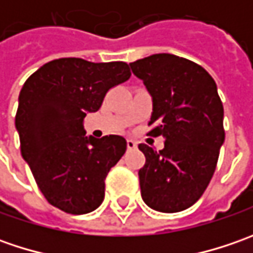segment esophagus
<instances>
[{"instance_id": "esophagus-1", "label": "esophagus", "mask_w": 253, "mask_h": 253, "mask_svg": "<svg viewBox=\"0 0 253 253\" xmlns=\"http://www.w3.org/2000/svg\"><path fill=\"white\" fill-rule=\"evenodd\" d=\"M136 146H138V145H136V142H133L132 139H128V141H126V148H128L129 151H132V149H136Z\"/></svg>"}]
</instances>
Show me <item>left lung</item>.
Here are the masks:
<instances>
[{"label": "left lung", "mask_w": 253, "mask_h": 253, "mask_svg": "<svg viewBox=\"0 0 253 253\" xmlns=\"http://www.w3.org/2000/svg\"><path fill=\"white\" fill-rule=\"evenodd\" d=\"M152 97V136L165 148L141 143L142 200L161 212H179L203 196L225 139L224 107L217 84L201 66L176 54L158 53L129 63Z\"/></svg>", "instance_id": "obj_1"}]
</instances>
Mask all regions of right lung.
<instances>
[{"instance_id":"add662e5","label":"right lung","mask_w":253,"mask_h":253,"mask_svg":"<svg viewBox=\"0 0 253 253\" xmlns=\"http://www.w3.org/2000/svg\"><path fill=\"white\" fill-rule=\"evenodd\" d=\"M131 77L124 62L56 59L39 67L18 98L15 126L21 153L52 206L87 214L101 206L108 171L126 151L120 135L87 136L83 121L107 91Z\"/></svg>"}]
</instances>
